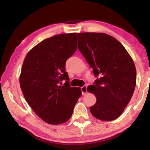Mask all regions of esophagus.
I'll return each mask as SVG.
<instances>
[{
	"mask_svg": "<svg viewBox=\"0 0 150 150\" xmlns=\"http://www.w3.org/2000/svg\"><path fill=\"white\" fill-rule=\"evenodd\" d=\"M81 92H82V95H84L87 92V85H84L83 87H81Z\"/></svg>",
	"mask_w": 150,
	"mask_h": 150,
	"instance_id": "esophagus-1",
	"label": "esophagus"
}]
</instances>
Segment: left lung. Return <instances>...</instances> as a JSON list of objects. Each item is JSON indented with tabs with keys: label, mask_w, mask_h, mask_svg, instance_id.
Masks as SVG:
<instances>
[{
	"label": "left lung",
	"mask_w": 150,
	"mask_h": 150,
	"mask_svg": "<svg viewBox=\"0 0 150 150\" xmlns=\"http://www.w3.org/2000/svg\"><path fill=\"white\" fill-rule=\"evenodd\" d=\"M78 48L93 69L94 85L88 87L96 102L92 115L104 121L115 120L133 95L136 69L130 55L118 40L104 33H78Z\"/></svg>",
	"instance_id": "left-lung-1"
}]
</instances>
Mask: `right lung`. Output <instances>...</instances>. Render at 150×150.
Returning a JSON list of instances; mask_svg holds the SVG:
<instances>
[{
	"label": "right lung",
	"mask_w": 150,
	"mask_h": 150,
	"mask_svg": "<svg viewBox=\"0 0 150 150\" xmlns=\"http://www.w3.org/2000/svg\"><path fill=\"white\" fill-rule=\"evenodd\" d=\"M77 48L76 33L59 34L43 40L25 57L20 88L32 110L48 124L69 120L82 94L79 87H71L65 68ZM63 80L66 82L62 86Z\"/></svg>",
	"instance_id": "right-lung-1"
}]
</instances>
